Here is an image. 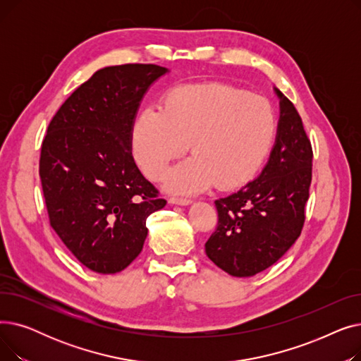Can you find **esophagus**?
<instances>
[{
  "instance_id": "1",
  "label": "esophagus",
  "mask_w": 361,
  "mask_h": 361,
  "mask_svg": "<svg viewBox=\"0 0 361 361\" xmlns=\"http://www.w3.org/2000/svg\"><path fill=\"white\" fill-rule=\"evenodd\" d=\"M168 202L171 204H178V206H187V204L192 203L190 199H183V197H169Z\"/></svg>"
}]
</instances>
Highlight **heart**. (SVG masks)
Instances as JSON below:
<instances>
[{"instance_id": "obj_1", "label": "heart", "mask_w": 361, "mask_h": 361, "mask_svg": "<svg viewBox=\"0 0 361 361\" xmlns=\"http://www.w3.org/2000/svg\"><path fill=\"white\" fill-rule=\"evenodd\" d=\"M276 135L272 105L234 86L209 82L171 89L159 111L143 109L131 127V152L143 173L162 178L187 149L193 157L165 178V188L195 195L214 183L233 190L249 183L267 159Z\"/></svg>"}]
</instances>
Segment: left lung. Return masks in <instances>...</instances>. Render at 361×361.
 <instances>
[{"instance_id": "obj_1", "label": "left lung", "mask_w": 361, "mask_h": 361, "mask_svg": "<svg viewBox=\"0 0 361 361\" xmlns=\"http://www.w3.org/2000/svg\"><path fill=\"white\" fill-rule=\"evenodd\" d=\"M279 99L276 137L262 173L238 192L215 200L218 226L204 250L233 276L272 267L300 237L312 183L313 152L293 102Z\"/></svg>"}]
</instances>
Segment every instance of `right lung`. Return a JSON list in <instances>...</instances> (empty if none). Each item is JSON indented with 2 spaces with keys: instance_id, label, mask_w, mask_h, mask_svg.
<instances>
[{
  "instance_id": "obj_1",
  "label": "right lung",
  "mask_w": 361,
  "mask_h": 361,
  "mask_svg": "<svg viewBox=\"0 0 361 361\" xmlns=\"http://www.w3.org/2000/svg\"><path fill=\"white\" fill-rule=\"evenodd\" d=\"M169 70H98L61 105L42 142L39 176L54 231L98 274L126 269L143 249L146 219L166 204L131 155V127L149 87Z\"/></svg>"
}]
</instances>
